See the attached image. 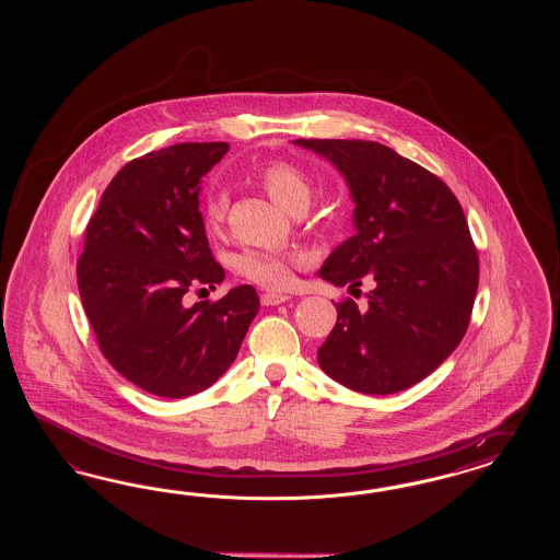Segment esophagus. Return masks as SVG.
<instances>
[{"label": "esophagus", "instance_id": "1", "mask_svg": "<svg viewBox=\"0 0 560 560\" xmlns=\"http://www.w3.org/2000/svg\"><path fill=\"white\" fill-rule=\"evenodd\" d=\"M288 300V293H277V291H267V293H262V295H260V302H262V305L285 304Z\"/></svg>", "mask_w": 560, "mask_h": 560}]
</instances>
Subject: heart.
Here are the masks:
<instances>
[{
    "instance_id": "b5f03b06",
    "label": "heart",
    "mask_w": 560,
    "mask_h": 560,
    "mask_svg": "<svg viewBox=\"0 0 560 560\" xmlns=\"http://www.w3.org/2000/svg\"><path fill=\"white\" fill-rule=\"evenodd\" d=\"M258 183L271 195L275 203L288 209L289 213L305 209L314 185L310 176L298 164L288 160H272L256 174ZM228 215V195L221 190L207 192L203 199V220L209 230H220ZM298 262V256L283 250H258L248 248L236 258V271L258 285L265 288H285L291 279V267Z\"/></svg>"
}]
</instances>
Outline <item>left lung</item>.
Listing matches in <instances>:
<instances>
[{
    "label": "left lung",
    "instance_id": "left-lung-1",
    "mask_svg": "<svg viewBox=\"0 0 560 560\" xmlns=\"http://www.w3.org/2000/svg\"><path fill=\"white\" fill-rule=\"evenodd\" d=\"M345 176L355 236L318 275L339 288L372 283L368 307L337 304L318 349L326 375L361 394L407 390L454 353L470 323L478 255L447 185L388 145L361 139H295Z\"/></svg>",
    "mask_w": 560,
    "mask_h": 560
}]
</instances>
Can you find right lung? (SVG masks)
Segmentation results:
<instances>
[{
    "mask_svg": "<svg viewBox=\"0 0 560 560\" xmlns=\"http://www.w3.org/2000/svg\"><path fill=\"white\" fill-rule=\"evenodd\" d=\"M230 145L176 143L131 160L102 192L85 230L78 288L102 355L137 388L185 398L234 363L258 314L253 285L188 305L225 279L199 211L201 178Z\"/></svg>",
    "mask_w": 560,
    "mask_h": 560,
    "instance_id": "obj_1",
    "label": "right lung"
}]
</instances>
